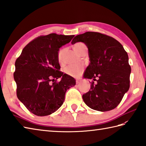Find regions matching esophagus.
Masks as SVG:
<instances>
[{"instance_id":"34e87169","label":"esophagus","mask_w":146,"mask_h":146,"mask_svg":"<svg viewBox=\"0 0 146 146\" xmlns=\"http://www.w3.org/2000/svg\"><path fill=\"white\" fill-rule=\"evenodd\" d=\"M76 84L78 85V84H80V83H81V81H80V80H76Z\"/></svg>"}]
</instances>
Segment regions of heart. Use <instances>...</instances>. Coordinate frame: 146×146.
Here are the masks:
<instances>
[{
    "label": "heart",
    "mask_w": 146,
    "mask_h": 146,
    "mask_svg": "<svg viewBox=\"0 0 146 146\" xmlns=\"http://www.w3.org/2000/svg\"><path fill=\"white\" fill-rule=\"evenodd\" d=\"M85 45L83 43L78 42L76 43L74 46V50L76 51L81 46ZM63 51L61 49L59 51L58 53V60L59 63L60 64H63ZM83 70V66L82 64H76V65H69L67 67L64 68V72L66 73L67 75L71 76H78L80 75V73L82 72Z\"/></svg>",
    "instance_id": "1"
}]
</instances>
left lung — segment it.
Wrapping results in <instances>:
<instances>
[{"instance_id":"obj_1","label":"left lung","mask_w":146,"mask_h":146,"mask_svg":"<svg viewBox=\"0 0 146 146\" xmlns=\"http://www.w3.org/2000/svg\"><path fill=\"white\" fill-rule=\"evenodd\" d=\"M84 42L88 49L89 65L83 78L96 80L82 97L86 105L100 111L117 107L130 86L131 68L127 52L116 39L103 34L86 32L76 36L71 44Z\"/></svg>"}]
</instances>
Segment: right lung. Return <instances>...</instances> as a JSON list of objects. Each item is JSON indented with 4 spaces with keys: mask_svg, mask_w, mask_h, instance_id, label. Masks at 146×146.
Returning a JSON list of instances; mask_svg holds the SVG:
<instances>
[{
    "mask_svg": "<svg viewBox=\"0 0 146 146\" xmlns=\"http://www.w3.org/2000/svg\"><path fill=\"white\" fill-rule=\"evenodd\" d=\"M74 36L55 33L39 36L24 47L15 61L17 98L36 115L56 111L63 104L67 90L76 84L75 78L60 71L58 60L59 49ZM60 78L59 82L50 83L52 78Z\"/></svg>",
    "mask_w": 146,
    "mask_h": 146,
    "instance_id": "right-lung-1",
    "label": "right lung"
}]
</instances>
